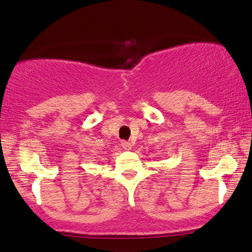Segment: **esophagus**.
Returning a JSON list of instances; mask_svg holds the SVG:
<instances>
[{
  "label": "esophagus",
  "mask_w": 252,
  "mask_h": 252,
  "mask_svg": "<svg viewBox=\"0 0 252 252\" xmlns=\"http://www.w3.org/2000/svg\"><path fill=\"white\" fill-rule=\"evenodd\" d=\"M121 145H122L123 149H126V150L131 149V145H130V143L126 142V140H122V142H121Z\"/></svg>",
  "instance_id": "34e87169"
}]
</instances>
